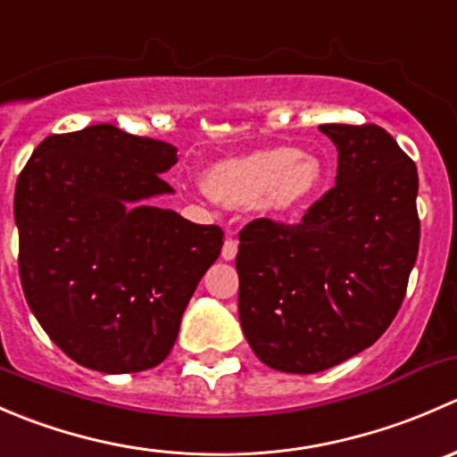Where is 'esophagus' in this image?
<instances>
[{
    "mask_svg": "<svg viewBox=\"0 0 457 457\" xmlns=\"http://www.w3.org/2000/svg\"><path fill=\"white\" fill-rule=\"evenodd\" d=\"M237 252H238V243L232 241V238H228V241L223 243V250H220V258H223V261H234V258H237Z\"/></svg>",
    "mask_w": 457,
    "mask_h": 457,
    "instance_id": "esophagus-1",
    "label": "esophagus"
}]
</instances>
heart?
<instances>
[{"label":"heart","instance_id":"1","mask_svg":"<svg viewBox=\"0 0 457 457\" xmlns=\"http://www.w3.org/2000/svg\"><path fill=\"white\" fill-rule=\"evenodd\" d=\"M322 179L316 156L292 147H267L232 156L205 172V190L229 207L258 205L265 212H292L312 199Z\"/></svg>","mask_w":457,"mask_h":457}]
</instances>
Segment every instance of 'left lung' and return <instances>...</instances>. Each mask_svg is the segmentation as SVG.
Wrapping results in <instances>:
<instances>
[{"instance_id": "1", "label": "left lung", "mask_w": 457, "mask_h": 457, "mask_svg": "<svg viewBox=\"0 0 457 457\" xmlns=\"http://www.w3.org/2000/svg\"><path fill=\"white\" fill-rule=\"evenodd\" d=\"M338 150L336 186L301 223L238 234V318L258 361L318 373L386 331L416 265L418 170L382 128L318 126Z\"/></svg>"}]
</instances>
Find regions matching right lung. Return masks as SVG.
Segmentation results:
<instances>
[{
  "instance_id": "obj_1",
  "label": "right lung",
  "mask_w": 457,
  "mask_h": 457,
  "mask_svg": "<svg viewBox=\"0 0 457 457\" xmlns=\"http://www.w3.org/2000/svg\"><path fill=\"white\" fill-rule=\"evenodd\" d=\"M174 163L170 143L96 123L46 137L17 179L24 296L81 367L132 373L163 362L220 254L219 225L150 203L174 192L161 179Z\"/></svg>"
}]
</instances>
